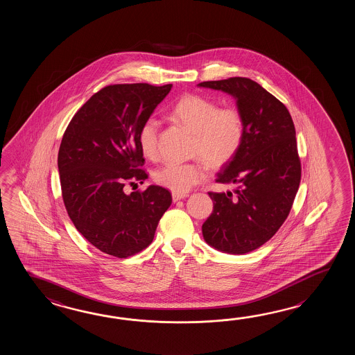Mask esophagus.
Listing matches in <instances>:
<instances>
[{"instance_id":"1","label":"esophagus","mask_w":355,"mask_h":355,"mask_svg":"<svg viewBox=\"0 0 355 355\" xmlns=\"http://www.w3.org/2000/svg\"><path fill=\"white\" fill-rule=\"evenodd\" d=\"M188 194H181V193H173V200L174 202H178V200H181V199H184V198H187Z\"/></svg>"}]
</instances>
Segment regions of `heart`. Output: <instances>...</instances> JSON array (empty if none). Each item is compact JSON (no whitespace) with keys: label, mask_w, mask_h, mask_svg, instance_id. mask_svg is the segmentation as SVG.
I'll use <instances>...</instances> for the list:
<instances>
[{"label":"heart","mask_w":355,"mask_h":355,"mask_svg":"<svg viewBox=\"0 0 355 355\" xmlns=\"http://www.w3.org/2000/svg\"><path fill=\"white\" fill-rule=\"evenodd\" d=\"M175 118L196 135L193 152L211 167L226 165L234 159L245 137L243 118L237 107H218V103L203 95L189 94L176 103ZM138 144L144 155L156 157L159 147V121L148 118L138 130ZM207 178L202 161L168 162L156 170L153 179L162 188L174 193H187Z\"/></svg>","instance_id":"1"}]
</instances>
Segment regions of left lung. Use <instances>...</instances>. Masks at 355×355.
<instances>
[{"label":"left lung","instance_id":"obj_1","mask_svg":"<svg viewBox=\"0 0 355 355\" xmlns=\"http://www.w3.org/2000/svg\"><path fill=\"white\" fill-rule=\"evenodd\" d=\"M198 86L231 95L243 118L241 147L216 180L239 188L208 193L213 211L202 226L209 246L242 255L269 241L291 211L301 181L295 124L284 104L246 77Z\"/></svg>","mask_w":355,"mask_h":355}]
</instances>
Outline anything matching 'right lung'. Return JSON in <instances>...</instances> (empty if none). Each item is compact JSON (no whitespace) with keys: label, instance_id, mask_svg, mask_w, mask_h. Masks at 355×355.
<instances>
[{"label":"right lung","instance_id":"obj_1","mask_svg":"<svg viewBox=\"0 0 355 355\" xmlns=\"http://www.w3.org/2000/svg\"><path fill=\"white\" fill-rule=\"evenodd\" d=\"M173 85H110L75 114L58 152L60 188L77 231L96 249L128 257L151 243L171 205L167 189L150 185L124 193L125 182L144 181L138 130L166 98Z\"/></svg>","mask_w":355,"mask_h":355}]
</instances>
